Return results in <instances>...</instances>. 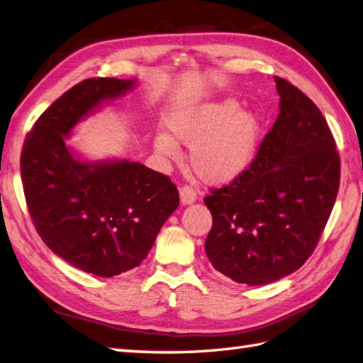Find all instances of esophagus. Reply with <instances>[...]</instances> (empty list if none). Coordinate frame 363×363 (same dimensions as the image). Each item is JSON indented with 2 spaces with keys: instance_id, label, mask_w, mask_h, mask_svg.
<instances>
[{
  "instance_id": "obj_1",
  "label": "esophagus",
  "mask_w": 363,
  "mask_h": 363,
  "mask_svg": "<svg viewBox=\"0 0 363 363\" xmlns=\"http://www.w3.org/2000/svg\"><path fill=\"white\" fill-rule=\"evenodd\" d=\"M197 199V192L192 186H188V184H183L180 188V200L183 205H189V203H194Z\"/></svg>"
}]
</instances>
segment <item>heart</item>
Masks as SVG:
<instances>
[{
  "instance_id": "heart-1",
  "label": "heart",
  "mask_w": 363,
  "mask_h": 363,
  "mask_svg": "<svg viewBox=\"0 0 363 363\" xmlns=\"http://www.w3.org/2000/svg\"><path fill=\"white\" fill-rule=\"evenodd\" d=\"M167 127L175 140L191 146L189 163L209 184H225L245 172L261 136L259 116L242 110L233 98L175 115L167 121ZM154 147L163 160L180 158L179 146L166 133L155 135Z\"/></svg>"
}]
</instances>
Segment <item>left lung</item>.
Returning a JSON list of instances; mask_svg holds the SVG:
<instances>
[{
    "label": "left lung",
    "instance_id": "obj_1",
    "mask_svg": "<svg viewBox=\"0 0 363 363\" xmlns=\"http://www.w3.org/2000/svg\"><path fill=\"white\" fill-rule=\"evenodd\" d=\"M279 115L245 172L211 189L208 259L240 284L291 275L313 253L340 184V157L326 119L308 96L275 77Z\"/></svg>",
    "mask_w": 363,
    "mask_h": 363
}]
</instances>
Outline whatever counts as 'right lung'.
<instances>
[{
  "instance_id": "add662e5",
  "label": "right lung",
  "mask_w": 363,
  "mask_h": 363,
  "mask_svg": "<svg viewBox=\"0 0 363 363\" xmlns=\"http://www.w3.org/2000/svg\"><path fill=\"white\" fill-rule=\"evenodd\" d=\"M133 85L93 77L69 88L35 121L20 158L40 238L62 259L104 278L140 265L180 203L167 175L128 160L80 161L65 144L80 119Z\"/></svg>"
}]
</instances>
